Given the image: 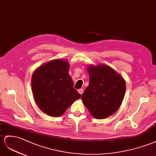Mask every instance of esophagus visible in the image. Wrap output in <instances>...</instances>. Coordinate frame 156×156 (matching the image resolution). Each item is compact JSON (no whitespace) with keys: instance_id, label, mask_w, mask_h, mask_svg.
Returning a JSON list of instances; mask_svg holds the SVG:
<instances>
[{"instance_id":"1","label":"esophagus","mask_w":156,"mask_h":156,"mask_svg":"<svg viewBox=\"0 0 156 156\" xmlns=\"http://www.w3.org/2000/svg\"><path fill=\"white\" fill-rule=\"evenodd\" d=\"M78 93H79L80 94L82 95V94H83V90L82 89V88H81V89H79V90H78Z\"/></svg>"}]
</instances>
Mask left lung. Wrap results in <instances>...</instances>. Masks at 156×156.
<instances>
[{"label":"left lung","mask_w":156,"mask_h":156,"mask_svg":"<svg viewBox=\"0 0 156 156\" xmlns=\"http://www.w3.org/2000/svg\"><path fill=\"white\" fill-rule=\"evenodd\" d=\"M89 86L82 94V100L90 114L98 119L109 117L121 105L126 82L113 68L105 65H87Z\"/></svg>","instance_id":"1"}]
</instances>
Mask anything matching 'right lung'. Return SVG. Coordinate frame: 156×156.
<instances>
[{
    "instance_id": "right-lung-1",
    "label": "right lung",
    "mask_w": 156,
    "mask_h": 156,
    "mask_svg": "<svg viewBox=\"0 0 156 156\" xmlns=\"http://www.w3.org/2000/svg\"><path fill=\"white\" fill-rule=\"evenodd\" d=\"M66 59H54L35 69L31 77L35 101L44 113L60 117L81 95L74 88Z\"/></svg>"
}]
</instances>
